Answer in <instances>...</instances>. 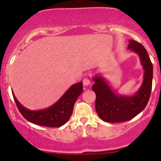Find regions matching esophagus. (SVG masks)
I'll return each instance as SVG.
<instances>
[{
    "mask_svg": "<svg viewBox=\"0 0 161 161\" xmlns=\"http://www.w3.org/2000/svg\"><path fill=\"white\" fill-rule=\"evenodd\" d=\"M82 82H83V85L85 86H88L90 85V80L88 79V78H85V79H83V81H82Z\"/></svg>",
    "mask_w": 161,
    "mask_h": 161,
    "instance_id": "obj_1",
    "label": "esophagus"
}]
</instances>
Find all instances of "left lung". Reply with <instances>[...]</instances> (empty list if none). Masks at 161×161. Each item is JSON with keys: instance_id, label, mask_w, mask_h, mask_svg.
<instances>
[{"instance_id": "obj_1", "label": "left lung", "mask_w": 161, "mask_h": 161, "mask_svg": "<svg viewBox=\"0 0 161 161\" xmlns=\"http://www.w3.org/2000/svg\"><path fill=\"white\" fill-rule=\"evenodd\" d=\"M128 50L137 53L144 71L143 80L133 95L119 94L112 88L102 75L92 77V89L96 93V111L98 116L107 122L129 121L142 112L150 99L153 81V64L147 50L141 43L129 40Z\"/></svg>"}]
</instances>
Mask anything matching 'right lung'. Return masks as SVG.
<instances>
[{"instance_id": "obj_1", "label": "right lung", "mask_w": 161, "mask_h": 161, "mask_svg": "<svg viewBox=\"0 0 161 161\" xmlns=\"http://www.w3.org/2000/svg\"><path fill=\"white\" fill-rule=\"evenodd\" d=\"M82 91V82L74 84L66 90L56 103L49 108L37 111H32L22 106L14 95V92L12 94L18 109L27 121L38 125L59 128L69 120L75 103Z\"/></svg>"}]
</instances>
